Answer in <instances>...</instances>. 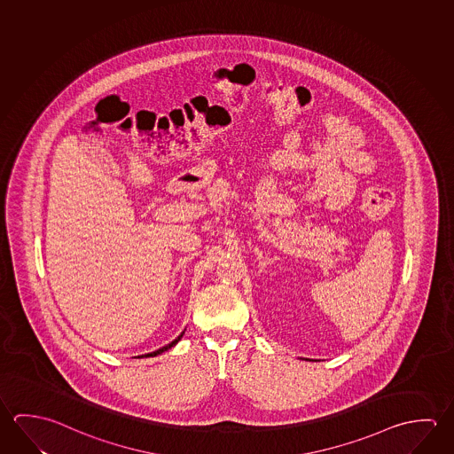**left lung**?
I'll list each match as a JSON object with an SVG mask.
<instances>
[{
	"label": "left lung",
	"mask_w": 454,
	"mask_h": 454,
	"mask_svg": "<svg viewBox=\"0 0 454 454\" xmlns=\"http://www.w3.org/2000/svg\"><path fill=\"white\" fill-rule=\"evenodd\" d=\"M306 360H308V358H306Z\"/></svg>",
	"instance_id": "8db88e82"
}]
</instances>
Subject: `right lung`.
<instances>
[{"label":"right lung","instance_id":"1","mask_svg":"<svg viewBox=\"0 0 454 454\" xmlns=\"http://www.w3.org/2000/svg\"><path fill=\"white\" fill-rule=\"evenodd\" d=\"M184 334V330L182 332V333L178 334V338H176L174 341L168 342V346H164V348H160V349L154 350V352H150V354H145V356H138V358L140 357H156V356H160V354H162V352H166V350L170 349V348H174L176 346V342L180 341L182 340V336Z\"/></svg>","mask_w":454,"mask_h":454}]
</instances>
